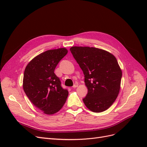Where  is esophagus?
I'll use <instances>...</instances> for the list:
<instances>
[{"label":"esophagus","instance_id":"34e87169","mask_svg":"<svg viewBox=\"0 0 147 147\" xmlns=\"http://www.w3.org/2000/svg\"><path fill=\"white\" fill-rule=\"evenodd\" d=\"M77 87H78V84H77V83H75V84H74L73 88H77Z\"/></svg>","mask_w":147,"mask_h":147}]
</instances>
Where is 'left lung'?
Returning <instances> with one entry per match:
<instances>
[{"instance_id":"left-lung-1","label":"left lung","mask_w":147,"mask_h":147,"mask_svg":"<svg viewBox=\"0 0 147 147\" xmlns=\"http://www.w3.org/2000/svg\"><path fill=\"white\" fill-rule=\"evenodd\" d=\"M72 54L83 70L88 94L83 99L86 107L100 113L108 109L117 98L122 71L112 53L89 47H72Z\"/></svg>"}]
</instances>
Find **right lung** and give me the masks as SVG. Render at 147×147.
<instances>
[{"mask_svg":"<svg viewBox=\"0 0 147 147\" xmlns=\"http://www.w3.org/2000/svg\"><path fill=\"white\" fill-rule=\"evenodd\" d=\"M67 52L65 48L47 50L35 56L26 67L23 90L34 106L45 114L58 112L67 98L68 91L61 87L54 72Z\"/></svg>","mask_w":147,"mask_h":147,"instance_id":"right-lung-1","label":"right lung"}]
</instances>
